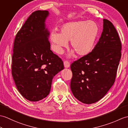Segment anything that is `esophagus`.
<instances>
[{
  "instance_id": "esophagus-1",
  "label": "esophagus",
  "mask_w": 128,
  "mask_h": 128,
  "mask_svg": "<svg viewBox=\"0 0 128 128\" xmlns=\"http://www.w3.org/2000/svg\"><path fill=\"white\" fill-rule=\"evenodd\" d=\"M64 67L68 68H69L70 66V63L68 61L65 60L64 62Z\"/></svg>"
}]
</instances>
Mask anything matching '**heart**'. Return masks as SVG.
Here are the masks:
<instances>
[{
    "instance_id": "1",
    "label": "heart",
    "mask_w": 128,
    "mask_h": 128,
    "mask_svg": "<svg viewBox=\"0 0 128 128\" xmlns=\"http://www.w3.org/2000/svg\"><path fill=\"white\" fill-rule=\"evenodd\" d=\"M99 29L93 21L70 22L60 27V32L52 31L50 38L53 48L58 54H62L70 41L71 47L80 56L88 54L93 49L99 35ZM74 54V51L70 56Z\"/></svg>"
}]
</instances>
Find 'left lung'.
Wrapping results in <instances>:
<instances>
[{
  "label": "left lung",
  "mask_w": 128,
  "mask_h": 128,
  "mask_svg": "<svg viewBox=\"0 0 128 128\" xmlns=\"http://www.w3.org/2000/svg\"><path fill=\"white\" fill-rule=\"evenodd\" d=\"M103 30L92 51L71 64V92L82 103L90 104L105 96L115 81L122 44L116 29L104 19Z\"/></svg>",
  "instance_id": "obj_1"
}]
</instances>
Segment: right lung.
<instances>
[{
	"label": "right lung",
	"instance_id": "obj_1",
	"mask_svg": "<svg viewBox=\"0 0 128 128\" xmlns=\"http://www.w3.org/2000/svg\"><path fill=\"white\" fill-rule=\"evenodd\" d=\"M49 12H32L17 33L12 58V75L18 90L30 102L50 93L52 79L64 69L63 62L50 50L45 20Z\"/></svg>",
	"mask_w": 128,
	"mask_h": 128
}]
</instances>
